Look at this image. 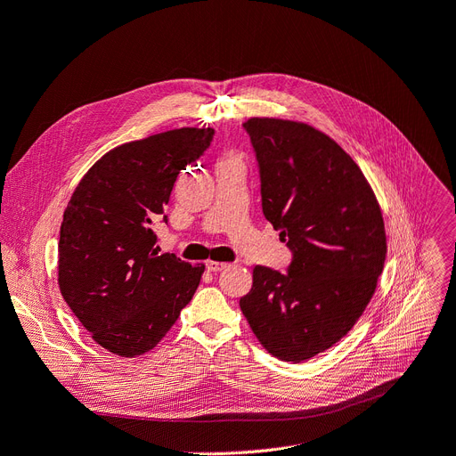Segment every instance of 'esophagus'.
<instances>
[{"label": "esophagus", "instance_id": "obj_1", "mask_svg": "<svg viewBox=\"0 0 456 456\" xmlns=\"http://www.w3.org/2000/svg\"><path fill=\"white\" fill-rule=\"evenodd\" d=\"M229 265L227 263H222V261H207V268L208 273H219L224 271V268H227Z\"/></svg>", "mask_w": 456, "mask_h": 456}]
</instances>
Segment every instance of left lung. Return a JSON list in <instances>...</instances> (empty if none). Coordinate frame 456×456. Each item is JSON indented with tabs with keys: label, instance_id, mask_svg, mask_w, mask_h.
<instances>
[{
	"label": "left lung",
	"instance_id": "8db88e82",
	"mask_svg": "<svg viewBox=\"0 0 456 456\" xmlns=\"http://www.w3.org/2000/svg\"><path fill=\"white\" fill-rule=\"evenodd\" d=\"M261 175L263 214L288 242V273L256 266L240 310L271 355L300 362L353 329L383 271L379 202L359 165L319 129L280 118L244 122Z\"/></svg>",
	"mask_w": 456,
	"mask_h": 456
}]
</instances>
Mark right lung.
Listing matches in <instances>:
<instances>
[{"mask_svg":"<svg viewBox=\"0 0 456 456\" xmlns=\"http://www.w3.org/2000/svg\"><path fill=\"white\" fill-rule=\"evenodd\" d=\"M212 137V127H182L116 146L84 175L63 212L61 297L114 355L154 349L199 288L205 265L159 254L151 225L178 175L205 154Z\"/></svg>","mask_w":456,"mask_h":456,"instance_id":"right-lung-1","label":"right lung"}]
</instances>
